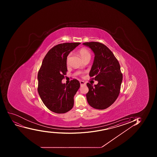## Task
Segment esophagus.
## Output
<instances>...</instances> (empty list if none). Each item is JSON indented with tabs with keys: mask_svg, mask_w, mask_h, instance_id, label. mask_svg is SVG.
I'll return each instance as SVG.
<instances>
[{
	"mask_svg": "<svg viewBox=\"0 0 157 157\" xmlns=\"http://www.w3.org/2000/svg\"><path fill=\"white\" fill-rule=\"evenodd\" d=\"M80 86H82L83 85H86V83L84 82L83 81H80Z\"/></svg>",
	"mask_w": 157,
	"mask_h": 157,
	"instance_id": "esophagus-1",
	"label": "esophagus"
}]
</instances>
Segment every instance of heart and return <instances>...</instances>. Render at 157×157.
I'll use <instances>...</instances> for the list:
<instances>
[{"instance_id":"1","label":"heart","mask_w":157,"mask_h":157,"mask_svg":"<svg viewBox=\"0 0 157 157\" xmlns=\"http://www.w3.org/2000/svg\"><path fill=\"white\" fill-rule=\"evenodd\" d=\"M78 53L83 61L85 60L86 59H90V58H91V53L89 50H87V48H80L79 50ZM70 57V55H68V56L67 57V64L69 63Z\"/></svg>"}]
</instances>
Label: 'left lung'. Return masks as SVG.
<instances>
[{
    "label": "left lung",
    "mask_w": 157,
    "mask_h": 157,
    "mask_svg": "<svg viewBox=\"0 0 157 157\" xmlns=\"http://www.w3.org/2000/svg\"><path fill=\"white\" fill-rule=\"evenodd\" d=\"M83 44L89 47L95 54L89 75L93 77L92 79L98 81L94 86L87 83V102L94 109H107L116 100L120 92L123 76L119 63L113 52L103 44L90 42Z\"/></svg>",
    "instance_id": "obj_1"
}]
</instances>
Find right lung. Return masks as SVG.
Wrapping results in <instances>:
<instances>
[{
  "instance_id": "right-lung-1",
  "label": "right lung",
  "mask_w": 157,
  "mask_h": 157,
  "mask_svg": "<svg viewBox=\"0 0 157 157\" xmlns=\"http://www.w3.org/2000/svg\"><path fill=\"white\" fill-rule=\"evenodd\" d=\"M80 42L64 43L53 47L44 58L38 73V92L46 107L57 113L68 112L74 106V97L80 84L74 79L62 83L67 71V57Z\"/></svg>"
}]
</instances>
